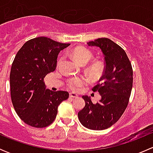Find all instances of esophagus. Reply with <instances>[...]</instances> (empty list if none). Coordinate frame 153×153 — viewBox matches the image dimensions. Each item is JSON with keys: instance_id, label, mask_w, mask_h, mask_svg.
<instances>
[{"instance_id": "esophagus-1", "label": "esophagus", "mask_w": 153, "mask_h": 153, "mask_svg": "<svg viewBox=\"0 0 153 153\" xmlns=\"http://www.w3.org/2000/svg\"><path fill=\"white\" fill-rule=\"evenodd\" d=\"M69 97H71V98H78V95L75 93V92H70L69 93Z\"/></svg>"}]
</instances>
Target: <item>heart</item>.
<instances>
[{
  "label": "heart",
  "mask_w": 153,
  "mask_h": 153,
  "mask_svg": "<svg viewBox=\"0 0 153 153\" xmlns=\"http://www.w3.org/2000/svg\"><path fill=\"white\" fill-rule=\"evenodd\" d=\"M72 55L75 61L80 65H85L92 58V52L88 50L87 49L83 47L76 48L72 52ZM61 62V60H59L58 65H60ZM101 68L102 67L99 63H95L91 66L89 70L92 75H97L101 72ZM87 79L84 77H76V78H70L68 81L67 86H69V89H72V90H77V89H79L80 88L87 84Z\"/></svg>",
  "instance_id": "1"
}]
</instances>
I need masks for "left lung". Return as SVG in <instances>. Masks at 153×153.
I'll use <instances>...</instances> for the list:
<instances>
[{"label": "left lung", "instance_id": "obj_1", "mask_svg": "<svg viewBox=\"0 0 153 153\" xmlns=\"http://www.w3.org/2000/svg\"><path fill=\"white\" fill-rule=\"evenodd\" d=\"M87 44L100 48L104 57V74L92 88L101 98L93 104L90 97L83 95L85 106L78 116L86 128L103 130L115 124L128 105L133 81L132 68L125 51L109 38H98Z\"/></svg>", "mask_w": 153, "mask_h": 153}]
</instances>
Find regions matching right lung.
<instances>
[{"label": "right lung", "instance_id": "add662e5", "mask_svg": "<svg viewBox=\"0 0 153 153\" xmlns=\"http://www.w3.org/2000/svg\"><path fill=\"white\" fill-rule=\"evenodd\" d=\"M69 45L38 37L27 41L15 55L10 76L11 98L18 116L29 126L50 125L58 106L69 98L66 91L47 89L44 78L55 70L58 54Z\"/></svg>", "mask_w": 153, "mask_h": 153}]
</instances>
